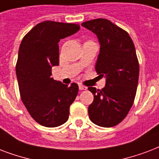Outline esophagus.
<instances>
[{"label":"esophagus","mask_w":159,"mask_h":159,"mask_svg":"<svg viewBox=\"0 0 159 159\" xmlns=\"http://www.w3.org/2000/svg\"><path fill=\"white\" fill-rule=\"evenodd\" d=\"M79 89H80V90H85L86 89H87V87L82 85V84H79Z\"/></svg>","instance_id":"34e87169"}]
</instances>
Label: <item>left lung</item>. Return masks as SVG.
Returning <instances> with one entry per match:
<instances>
[{"instance_id": "1", "label": "left lung", "mask_w": 159, "mask_h": 159, "mask_svg": "<svg viewBox=\"0 0 159 159\" xmlns=\"http://www.w3.org/2000/svg\"><path fill=\"white\" fill-rule=\"evenodd\" d=\"M81 25L98 38L100 47L95 70L106 82L102 89L88 88L93 95L89 117L98 126L110 128L127 116L136 95L139 66L134 45L125 30L109 20H91Z\"/></svg>"}]
</instances>
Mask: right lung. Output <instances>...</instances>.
<instances>
[{
  "label": "right lung",
  "instance_id": "obj_1",
  "mask_svg": "<svg viewBox=\"0 0 159 159\" xmlns=\"http://www.w3.org/2000/svg\"><path fill=\"white\" fill-rule=\"evenodd\" d=\"M79 30L76 24L45 20L32 28L20 43L16 67L20 98L40 125L54 128L69 119L78 84L68 86L50 75L52 67L59 66L58 43Z\"/></svg>",
  "mask_w": 159,
  "mask_h": 159
}]
</instances>
